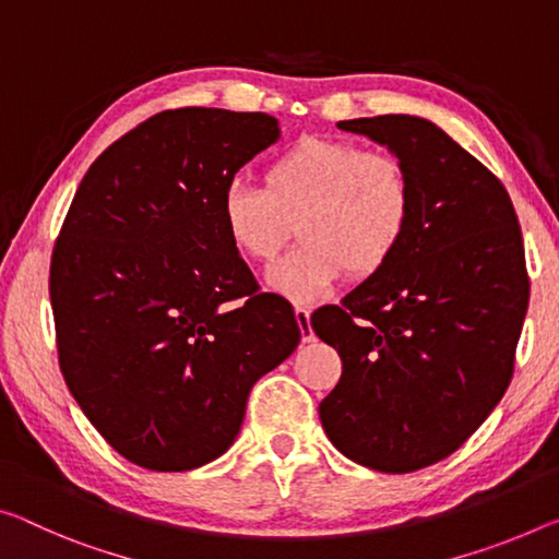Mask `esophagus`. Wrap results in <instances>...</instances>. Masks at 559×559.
<instances>
[{"mask_svg":"<svg viewBox=\"0 0 559 559\" xmlns=\"http://www.w3.org/2000/svg\"><path fill=\"white\" fill-rule=\"evenodd\" d=\"M296 321L300 328V341L311 343L313 341V328H311V311L306 306H296Z\"/></svg>","mask_w":559,"mask_h":559,"instance_id":"obj_1","label":"esophagus"}]
</instances>
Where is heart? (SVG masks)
I'll return each mask as SVG.
<instances>
[{"label":"heart","instance_id":"obj_1","mask_svg":"<svg viewBox=\"0 0 559 559\" xmlns=\"http://www.w3.org/2000/svg\"><path fill=\"white\" fill-rule=\"evenodd\" d=\"M259 186L231 181L218 218L228 246L269 263L294 234L300 246L269 271V288L316 304L348 276L370 278L401 251L413 226V181L401 158L356 141L304 136L273 154Z\"/></svg>","mask_w":559,"mask_h":559}]
</instances>
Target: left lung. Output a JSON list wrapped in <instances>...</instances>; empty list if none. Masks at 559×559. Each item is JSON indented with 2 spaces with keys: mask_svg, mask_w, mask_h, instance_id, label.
<instances>
[{
  "mask_svg": "<svg viewBox=\"0 0 559 559\" xmlns=\"http://www.w3.org/2000/svg\"><path fill=\"white\" fill-rule=\"evenodd\" d=\"M338 129L401 158L415 211L395 259L311 318L343 360L318 413L353 463L413 473L455 453L508 391L525 248L504 186L432 121L385 114Z\"/></svg>",
  "mask_w": 559,
  "mask_h": 559,
  "instance_id": "obj_1",
  "label": "left lung"
}]
</instances>
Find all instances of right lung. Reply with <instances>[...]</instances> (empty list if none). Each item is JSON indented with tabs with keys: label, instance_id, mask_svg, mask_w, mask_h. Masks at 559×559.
Segmentation results:
<instances>
[{
	"label": "right lung",
	"instance_id": "1",
	"mask_svg": "<svg viewBox=\"0 0 559 559\" xmlns=\"http://www.w3.org/2000/svg\"><path fill=\"white\" fill-rule=\"evenodd\" d=\"M278 139L261 111H162L88 166L69 206L49 271L61 373L146 471L224 455L255 380L300 343L294 308L259 294L218 218L238 168Z\"/></svg>",
	"mask_w": 559,
	"mask_h": 559
}]
</instances>
